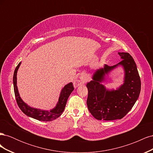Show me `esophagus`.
<instances>
[{
  "mask_svg": "<svg viewBox=\"0 0 153 153\" xmlns=\"http://www.w3.org/2000/svg\"><path fill=\"white\" fill-rule=\"evenodd\" d=\"M87 76L85 73H82L80 74V75L79 76V80L75 82V85H78L82 84H84V82H85L87 80Z\"/></svg>",
  "mask_w": 153,
  "mask_h": 153,
  "instance_id": "obj_1",
  "label": "esophagus"
}]
</instances>
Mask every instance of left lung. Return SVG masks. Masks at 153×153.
Listing matches in <instances>:
<instances>
[{
    "instance_id": "left-lung-1",
    "label": "left lung",
    "mask_w": 153,
    "mask_h": 153,
    "mask_svg": "<svg viewBox=\"0 0 153 153\" xmlns=\"http://www.w3.org/2000/svg\"><path fill=\"white\" fill-rule=\"evenodd\" d=\"M122 61L113 66L105 64L94 73L92 80L86 85L88 89L87 105L95 119L104 121L121 119L135 105L139 96L141 82L137 65L130 54L119 52ZM122 67L125 71L123 84L108 90L102 84L106 76L114 69Z\"/></svg>"
}]
</instances>
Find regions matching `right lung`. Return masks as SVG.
Segmentation results:
<instances>
[{
  "mask_svg": "<svg viewBox=\"0 0 153 153\" xmlns=\"http://www.w3.org/2000/svg\"><path fill=\"white\" fill-rule=\"evenodd\" d=\"M20 64L21 62L18 64L13 75L14 91H15L17 104L20 110L27 116L41 121H52L58 118L59 116H61L64 108H65L69 96L74 90L73 83H69V84H66L62 88L61 93H60L59 100L56 104V106L50 110H44L31 107V106H29L22 100L20 96L19 92H18L16 75Z\"/></svg>",
  "mask_w": 153,
  "mask_h": 153,
  "instance_id": "1",
  "label": "right lung"
}]
</instances>
